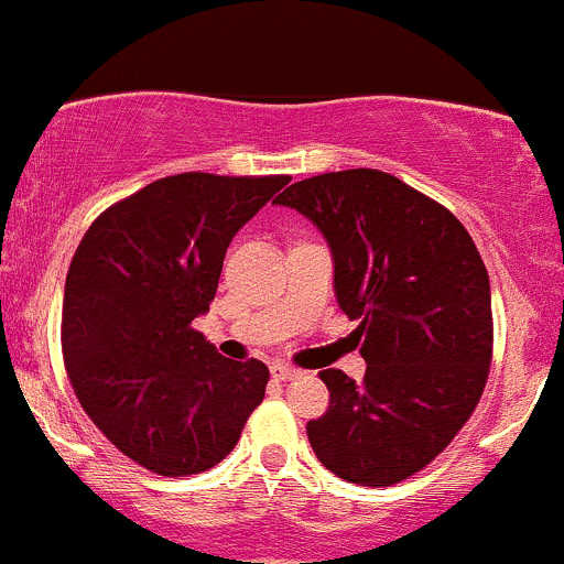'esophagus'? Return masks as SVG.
<instances>
[{"label":"esophagus","mask_w":564,"mask_h":564,"mask_svg":"<svg viewBox=\"0 0 564 564\" xmlns=\"http://www.w3.org/2000/svg\"><path fill=\"white\" fill-rule=\"evenodd\" d=\"M271 376L280 378V381H293V378L301 376V370H295V367L290 365H274L271 367Z\"/></svg>","instance_id":"34e87169"}]
</instances>
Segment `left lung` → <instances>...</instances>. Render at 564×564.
<instances>
[{
	"label": "left lung",
	"mask_w": 564,
	"mask_h": 564,
	"mask_svg": "<svg viewBox=\"0 0 564 564\" xmlns=\"http://www.w3.org/2000/svg\"><path fill=\"white\" fill-rule=\"evenodd\" d=\"M276 203L326 236L339 310L361 321L354 334L365 381L321 372L328 409L306 422L312 449L348 482H403L449 447L488 383L494 315L482 258L442 203L381 170L306 177Z\"/></svg>",
	"instance_id": "8db88e82"
}]
</instances>
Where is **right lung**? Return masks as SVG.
I'll use <instances>...</instances> for the list:
<instances>
[{
	"instance_id": "right-lung-1",
	"label": "right lung",
	"mask_w": 564,
	"mask_h": 564,
	"mask_svg": "<svg viewBox=\"0 0 564 564\" xmlns=\"http://www.w3.org/2000/svg\"><path fill=\"white\" fill-rule=\"evenodd\" d=\"M288 175L181 172L109 205L82 238L63 301V359L93 425L161 477L214 469L263 403L269 367L192 328L232 236Z\"/></svg>"
}]
</instances>
